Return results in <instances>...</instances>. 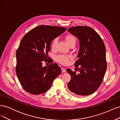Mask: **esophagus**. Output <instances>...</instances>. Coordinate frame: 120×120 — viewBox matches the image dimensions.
Segmentation results:
<instances>
[{
	"mask_svg": "<svg viewBox=\"0 0 120 120\" xmlns=\"http://www.w3.org/2000/svg\"><path fill=\"white\" fill-rule=\"evenodd\" d=\"M61 71H62L63 72H66V70L64 68H61Z\"/></svg>",
	"mask_w": 120,
	"mask_h": 120,
	"instance_id": "1",
	"label": "esophagus"
}]
</instances>
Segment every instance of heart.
<instances>
[{
    "instance_id": "1",
    "label": "heart",
    "mask_w": 120,
    "mask_h": 120,
    "mask_svg": "<svg viewBox=\"0 0 120 120\" xmlns=\"http://www.w3.org/2000/svg\"><path fill=\"white\" fill-rule=\"evenodd\" d=\"M65 38H66L67 41L68 43V45H70L71 43L75 42L76 41V39L75 37L73 35L68 34H67L66 37H65ZM58 42V39L57 38H54L51 43V48L52 50H54L56 49L57 44ZM72 58V56L70 55H65V54H60V55L57 56H56V60L59 63L65 65L67 64L68 63L69 60L71 59Z\"/></svg>"
}]
</instances>
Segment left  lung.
Instances as JSON below:
<instances>
[{
    "mask_svg": "<svg viewBox=\"0 0 120 120\" xmlns=\"http://www.w3.org/2000/svg\"><path fill=\"white\" fill-rule=\"evenodd\" d=\"M68 31L79 41V50L75 67L76 74L71 69V75L68 87L72 95L83 97L95 92L102 82L107 67L106 48L102 39L93 28L86 26L71 27Z\"/></svg>",
    "mask_w": 120,
    "mask_h": 120,
    "instance_id": "obj_1",
    "label": "left lung"
}]
</instances>
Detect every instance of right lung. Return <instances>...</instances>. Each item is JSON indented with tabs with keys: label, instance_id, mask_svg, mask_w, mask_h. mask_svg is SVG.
Returning <instances> with one entry per match:
<instances>
[{
	"label": "right lung",
	"instance_id": "obj_1",
	"mask_svg": "<svg viewBox=\"0 0 120 120\" xmlns=\"http://www.w3.org/2000/svg\"><path fill=\"white\" fill-rule=\"evenodd\" d=\"M67 28L39 25L24 35L16 52V74L23 89L33 95L46 92L53 80L61 73V68L50 58L48 59L52 40ZM50 62L42 67V62Z\"/></svg>",
	"mask_w": 120,
	"mask_h": 120
}]
</instances>
